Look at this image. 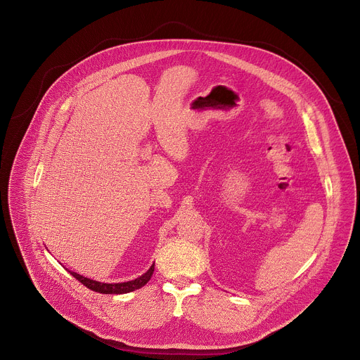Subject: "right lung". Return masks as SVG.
Masks as SVG:
<instances>
[{
    "label": "right lung",
    "instance_id": "right-lung-1",
    "mask_svg": "<svg viewBox=\"0 0 360 360\" xmlns=\"http://www.w3.org/2000/svg\"><path fill=\"white\" fill-rule=\"evenodd\" d=\"M153 271H155V265L150 266V269L143 274L141 276L133 279V281H127V282H120V283H102V282H96L94 279H89V278H85L77 272H70L72 276L77 278L82 285H85L86 288L95 291V292H99V294H127V292H131L134 290H139L141 288V286H145L152 275H153Z\"/></svg>",
    "mask_w": 360,
    "mask_h": 360
}]
</instances>
